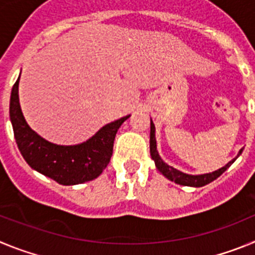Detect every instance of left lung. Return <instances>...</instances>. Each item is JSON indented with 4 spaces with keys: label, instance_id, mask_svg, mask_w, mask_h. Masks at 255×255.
<instances>
[{
    "label": "left lung",
    "instance_id": "obj_1",
    "mask_svg": "<svg viewBox=\"0 0 255 255\" xmlns=\"http://www.w3.org/2000/svg\"><path fill=\"white\" fill-rule=\"evenodd\" d=\"M149 148H150V157L154 161L155 167L159 172L163 175L164 177H167L171 181H175L176 184H180V185H185V186H194V188H199V186H204L209 182H212L213 180H216L217 177H220L227 168L236 161L239 155L242 154L243 149L239 150V154L236 155L233 161H230L226 166H224L222 168L217 171H213V172L209 173H203V175H188V173H184L181 171L176 170V168L171 167L167 163H164L162 161V158L159 157L158 150H157V141H155V128L153 121L150 120V139H149Z\"/></svg>",
    "mask_w": 255,
    "mask_h": 255
}]
</instances>
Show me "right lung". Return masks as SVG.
I'll list each match as a JSON object with an SVG mask.
<instances>
[{
	"mask_svg": "<svg viewBox=\"0 0 255 255\" xmlns=\"http://www.w3.org/2000/svg\"><path fill=\"white\" fill-rule=\"evenodd\" d=\"M129 117L107 124L84 143L57 145L26 124L19 103V79L11 91L10 120L20 153L31 168L61 185H76L100 176L110 163L117 130Z\"/></svg>",
	"mask_w": 255,
	"mask_h": 255,
	"instance_id": "right-lung-1",
	"label": "right lung"
}]
</instances>
